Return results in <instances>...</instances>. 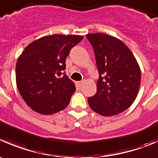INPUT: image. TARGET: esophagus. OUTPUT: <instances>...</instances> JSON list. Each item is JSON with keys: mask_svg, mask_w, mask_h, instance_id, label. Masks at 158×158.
I'll return each instance as SVG.
<instances>
[{"mask_svg": "<svg viewBox=\"0 0 158 158\" xmlns=\"http://www.w3.org/2000/svg\"><path fill=\"white\" fill-rule=\"evenodd\" d=\"M82 84H83V82H82V81H81V82H77V85H78V86L79 87V88H81V87L82 86Z\"/></svg>", "mask_w": 158, "mask_h": 158, "instance_id": "obj_1", "label": "esophagus"}]
</instances>
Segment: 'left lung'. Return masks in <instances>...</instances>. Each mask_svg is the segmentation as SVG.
I'll return each mask as SVG.
<instances>
[{
	"label": "left lung",
	"mask_w": 158,
	"mask_h": 158,
	"mask_svg": "<svg viewBox=\"0 0 158 158\" xmlns=\"http://www.w3.org/2000/svg\"><path fill=\"white\" fill-rule=\"evenodd\" d=\"M96 56L99 78L97 91L88 98L90 108L104 116L129 108L138 94L140 69L130 48L121 40L103 33L88 34Z\"/></svg>",
	"instance_id": "1"
}]
</instances>
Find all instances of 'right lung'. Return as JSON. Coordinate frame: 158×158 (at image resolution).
Segmentation results:
<instances>
[{
    "mask_svg": "<svg viewBox=\"0 0 158 158\" xmlns=\"http://www.w3.org/2000/svg\"><path fill=\"white\" fill-rule=\"evenodd\" d=\"M76 35H52L29 44L18 57L16 84L21 97L36 113L52 115L66 108L76 91L66 75L65 59L82 40Z\"/></svg>",
    "mask_w": 158,
    "mask_h": 158,
    "instance_id": "add662e5",
    "label": "right lung"
}]
</instances>
